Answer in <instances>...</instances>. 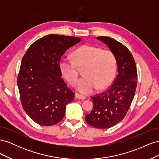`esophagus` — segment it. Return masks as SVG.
I'll use <instances>...</instances> for the list:
<instances>
[{
	"instance_id": "esophagus-1",
	"label": "esophagus",
	"mask_w": 159,
	"mask_h": 159,
	"mask_svg": "<svg viewBox=\"0 0 159 159\" xmlns=\"http://www.w3.org/2000/svg\"><path fill=\"white\" fill-rule=\"evenodd\" d=\"M75 97L76 99H85L84 96L81 95H80V93H75Z\"/></svg>"
}]
</instances>
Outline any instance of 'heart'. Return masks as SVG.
Returning <instances> with one entry per match:
<instances>
[{
  "instance_id": "b5f03b06",
  "label": "heart",
  "mask_w": 159,
  "mask_h": 159,
  "mask_svg": "<svg viewBox=\"0 0 159 159\" xmlns=\"http://www.w3.org/2000/svg\"><path fill=\"white\" fill-rule=\"evenodd\" d=\"M73 60L61 58L59 68L61 75L71 85H75L80 69H83L85 78L78 84V89L83 95H89L97 88L103 89L113 80L117 68L113 53L99 47L85 44L72 53Z\"/></svg>"
}]
</instances>
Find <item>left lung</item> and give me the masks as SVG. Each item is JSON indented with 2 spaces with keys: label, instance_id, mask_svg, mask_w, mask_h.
Here are the masks:
<instances>
[{
  "label": "left lung",
  "instance_id": "left-lung-1",
  "mask_svg": "<svg viewBox=\"0 0 159 159\" xmlns=\"http://www.w3.org/2000/svg\"><path fill=\"white\" fill-rule=\"evenodd\" d=\"M116 57L118 74L109 88L91 96L93 108L85 117L88 124L108 129L121 121L131 106L137 85V71L132 54L126 46L112 38L98 36Z\"/></svg>",
  "mask_w": 159,
  "mask_h": 159
}]
</instances>
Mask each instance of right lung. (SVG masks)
<instances>
[{
  "mask_svg": "<svg viewBox=\"0 0 159 159\" xmlns=\"http://www.w3.org/2000/svg\"><path fill=\"white\" fill-rule=\"evenodd\" d=\"M81 40L74 36L50 34L35 41L24 55L17 85L24 110L42 126L58 123L75 93L61 78V57Z\"/></svg>",
  "mask_w": 159,
  "mask_h": 159,
  "instance_id": "1",
  "label": "right lung"
}]
</instances>
